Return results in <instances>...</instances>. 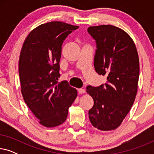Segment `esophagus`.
I'll return each mask as SVG.
<instances>
[{"instance_id":"34e87169","label":"esophagus","mask_w":154,"mask_h":154,"mask_svg":"<svg viewBox=\"0 0 154 154\" xmlns=\"http://www.w3.org/2000/svg\"><path fill=\"white\" fill-rule=\"evenodd\" d=\"M78 92H79V94H84L85 92V90L83 89V88H80V89L78 90Z\"/></svg>"}]
</instances>
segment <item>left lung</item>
Listing matches in <instances>:
<instances>
[{
  "instance_id": "left-lung-1",
  "label": "left lung",
  "mask_w": 154,
  "mask_h": 154,
  "mask_svg": "<svg viewBox=\"0 0 154 154\" xmlns=\"http://www.w3.org/2000/svg\"><path fill=\"white\" fill-rule=\"evenodd\" d=\"M95 40L94 58L96 72L107 75L99 87H87L94 100L89 110L90 123L103 131L119 127L132 106L137 92L140 62L135 44L123 29L112 25L90 26Z\"/></svg>"
}]
</instances>
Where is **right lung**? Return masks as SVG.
I'll list each match as a JSON object with an SVG mask.
<instances>
[{
  "label": "right lung",
  "instance_id": "1",
  "mask_svg": "<svg viewBox=\"0 0 154 154\" xmlns=\"http://www.w3.org/2000/svg\"><path fill=\"white\" fill-rule=\"evenodd\" d=\"M79 26L50 22L37 26L23 43L19 60L21 92L40 124L47 128L66 121L77 90L67 81L58 83L62 45Z\"/></svg>",
  "mask_w": 154,
  "mask_h": 154
}]
</instances>
